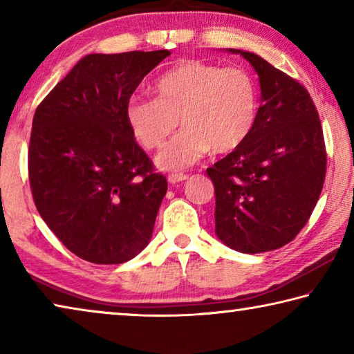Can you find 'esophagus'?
<instances>
[{
    "mask_svg": "<svg viewBox=\"0 0 354 354\" xmlns=\"http://www.w3.org/2000/svg\"><path fill=\"white\" fill-rule=\"evenodd\" d=\"M167 179H169L170 184H176V183L185 181V179H187V175H185V173H170V175L167 176Z\"/></svg>",
    "mask_w": 354,
    "mask_h": 354,
    "instance_id": "34e87169",
    "label": "esophagus"
}]
</instances>
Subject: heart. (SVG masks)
<instances>
[{"label":"heart","instance_id":"heart-1","mask_svg":"<svg viewBox=\"0 0 354 354\" xmlns=\"http://www.w3.org/2000/svg\"><path fill=\"white\" fill-rule=\"evenodd\" d=\"M158 98L133 97L124 115L143 147L156 149L181 122L184 129L158 156L165 170H183L209 149L230 153L253 133L259 91L248 71L201 61H184L156 82Z\"/></svg>","mask_w":354,"mask_h":354}]
</instances>
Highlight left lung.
Instances as JSON below:
<instances>
[{
  "label": "left lung",
  "mask_w": 354,
  "mask_h": 354,
  "mask_svg": "<svg viewBox=\"0 0 354 354\" xmlns=\"http://www.w3.org/2000/svg\"><path fill=\"white\" fill-rule=\"evenodd\" d=\"M230 51L259 76V113L247 142L206 173L218 239L256 254L284 247L308 223L325 183L326 148L306 87L254 53Z\"/></svg>",
  "instance_id": "obj_1"
}]
</instances>
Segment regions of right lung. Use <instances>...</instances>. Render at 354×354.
<instances>
[{
	"label": "right lung",
	"instance_id": "obj_1",
	"mask_svg": "<svg viewBox=\"0 0 354 354\" xmlns=\"http://www.w3.org/2000/svg\"><path fill=\"white\" fill-rule=\"evenodd\" d=\"M167 56L88 55L35 109L28 149L34 205L84 261L127 262L151 239L167 179L136 142L124 109Z\"/></svg>",
	"mask_w": 354,
	"mask_h": 354
}]
</instances>
